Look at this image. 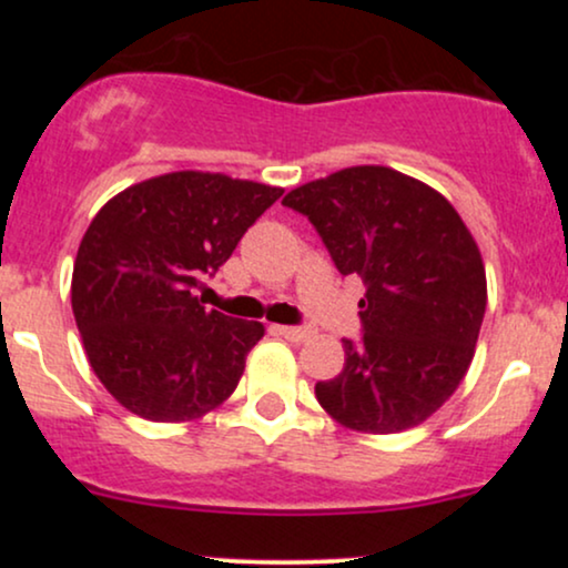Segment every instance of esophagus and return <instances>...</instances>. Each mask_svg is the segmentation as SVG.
I'll list each match as a JSON object with an SVG mask.
<instances>
[{
  "mask_svg": "<svg viewBox=\"0 0 568 568\" xmlns=\"http://www.w3.org/2000/svg\"><path fill=\"white\" fill-rule=\"evenodd\" d=\"M275 331L280 336H285L288 342H306V338L312 336L310 328H296V325H275Z\"/></svg>",
  "mask_w": 568,
  "mask_h": 568,
  "instance_id": "34e87169",
  "label": "esophagus"
}]
</instances>
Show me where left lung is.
<instances>
[{"label": "left lung", "mask_w": 568, "mask_h": 568, "mask_svg": "<svg viewBox=\"0 0 568 568\" xmlns=\"http://www.w3.org/2000/svg\"><path fill=\"white\" fill-rule=\"evenodd\" d=\"M283 202L321 232L342 275L366 283L363 338L315 384L325 414L366 435L403 433L456 393L486 315V266L438 189L384 165H355L291 189Z\"/></svg>", "instance_id": "obj_1"}]
</instances>
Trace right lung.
<instances>
[{"label": "right lung", "instance_id": "add662e5", "mask_svg": "<svg viewBox=\"0 0 568 568\" xmlns=\"http://www.w3.org/2000/svg\"><path fill=\"white\" fill-rule=\"evenodd\" d=\"M283 189L175 171L114 194L84 232L71 310L98 382L149 422H194L237 389L264 325L205 310L213 275Z\"/></svg>", "mask_w": 568, "mask_h": 568}]
</instances>
